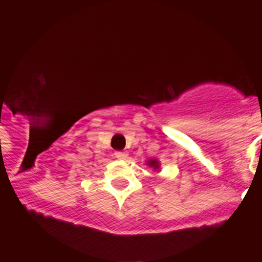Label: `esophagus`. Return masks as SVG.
Masks as SVG:
<instances>
[{
	"instance_id": "esophagus-1",
	"label": "esophagus",
	"mask_w": 262,
	"mask_h": 262,
	"mask_svg": "<svg viewBox=\"0 0 262 262\" xmlns=\"http://www.w3.org/2000/svg\"><path fill=\"white\" fill-rule=\"evenodd\" d=\"M114 156L117 157V159H119V160H126L127 157H128V154H127V152L118 151V152H115V154H114Z\"/></svg>"
}]
</instances>
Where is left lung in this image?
<instances>
[{
  "label": "left lung",
  "instance_id": "1",
  "mask_svg": "<svg viewBox=\"0 0 262 262\" xmlns=\"http://www.w3.org/2000/svg\"><path fill=\"white\" fill-rule=\"evenodd\" d=\"M145 163H147V165L149 166V168H154L155 170L160 169V161L157 159H148Z\"/></svg>",
  "mask_w": 262,
  "mask_h": 262
}]
</instances>
